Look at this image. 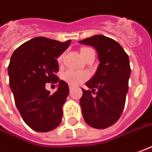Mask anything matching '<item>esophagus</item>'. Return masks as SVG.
<instances>
[{
  "instance_id": "1",
  "label": "esophagus",
  "mask_w": 152,
  "mask_h": 152,
  "mask_svg": "<svg viewBox=\"0 0 152 152\" xmlns=\"http://www.w3.org/2000/svg\"><path fill=\"white\" fill-rule=\"evenodd\" d=\"M69 89H70V91H71L72 89H74V87L71 86V85H69Z\"/></svg>"
}]
</instances>
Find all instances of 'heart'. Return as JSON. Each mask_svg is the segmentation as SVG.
<instances>
[{
  "label": "heart",
  "mask_w": 152,
  "mask_h": 152,
  "mask_svg": "<svg viewBox=\"0 0 152 152\" xmlns=\"http://www.w3.org/2000/svg\"><path fill=\"white\" fill-rule=\"evenodd\" d=\"M92 50H93L89 48H82L80 50V53L83 58H86L88 53ZM63 59H64V54H61L57 58L58 64H61ZM88 77H89L88 73L86 71H82V70L68 69L66 70L65 72H64L62 75L63 79L70 85H78L84 81H86Z\"/></svg>",
  "instance_id": "obj_1"
}]
</instances>
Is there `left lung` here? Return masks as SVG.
Masks as SVG:
<instances>
[{
    "instance_id": "8db88e82",
    "label": "left lung",
    "mask_w": 152,
    "mask_h": 152,
    "mask_svg": "<svg viewBox=\"0 0 152 152\" xmlns=\"http://www.w3.org/2000/svg\"><path fill=\"white\" fill-rule=\"evenodd\" d=\"M94 46L100 64L83 90L80 105L84 121L90 126L105 129L121 117L128 91L131 67L128 55L116 40L101 34L79 41Z\"/></svg>"
}]
</instances>
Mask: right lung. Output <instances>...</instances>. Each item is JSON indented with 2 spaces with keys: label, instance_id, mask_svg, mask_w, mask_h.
Masks as SVG:
<instances>
[{
  "label": "right lung",
  "instance_id": "obj_1",
  "mask_svg": "<svg viewBox=\"0 0 152 152\" xmlns=\"http://www.w3.org/2000/svg\"><path fill=\"white\" fill-rule=\"evenodd\" d=\"M70 43L35 37L19 46L10 58L8 74L15 105L24 122L36 132L54 130L62 121V107L69 88L56 75V58ZM46 82H58V90L50 94L45 89Z\"/></svg>",
  "mask_w": 152,
  "mask_h": 152
}]
</instances>
